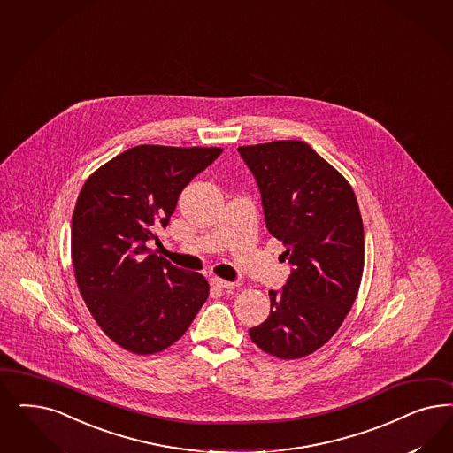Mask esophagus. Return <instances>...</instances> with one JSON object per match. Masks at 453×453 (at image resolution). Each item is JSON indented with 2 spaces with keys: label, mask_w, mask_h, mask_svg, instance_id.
Segmentation results:
<instances>
[{
  "label": "esophagus",
  "mask_w": 453,
  "mask_h": 453,
  "mask_svg": "<svg viewBox=\"0 0 453 453\" xmlns=\"http://www.w3.org/2000/svg\"><path fill=\"white\" fill-rule=\"evenodd\" d=\"M210 281H211L213 287H217L219 290H230L234 287V281H226V280H221V278H211Z\"/></svg>",
  "instance_id": "34e87169"
}]
</instances>
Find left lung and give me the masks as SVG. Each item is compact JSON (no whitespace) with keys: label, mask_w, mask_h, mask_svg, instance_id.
<instances>
[{"label":"left lung","mask_w":453,"mask_h":453,"mask_svg":"<svg viewBox=\"0 0 453 453\" xmlns=\"http://www.w3.org/2000/svg\"><path fill=\"white\" fill-rule=\"evenodd\" d=\"M262 195L266 230L292 266L270 290V315L250 328L263 351L295 360L325 345L345 320L364 273V223L349 181L310 145L240 146Z\"/></svg>","instance_id":"obj_1"}]
</instances>
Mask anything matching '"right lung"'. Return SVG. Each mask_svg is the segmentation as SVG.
<instances>
[{"instance_id":"add662e5","label":"right lung","mask_w":453,"mask_h":453,"mask_svg":"<svg viewBox=\"0 0 453 453\" xmlns=\"http://www.w3.org/2000/svg\"><path fill=\"white\" fill-rule=\"evenodd\" d=\"M221 148L140 145L104 163L78 195L72 219L74 277L89 313L121 349L150 355L188 330L208 281L148 243L166 228L180 193Z\"/></svg>"}]
</instances>
